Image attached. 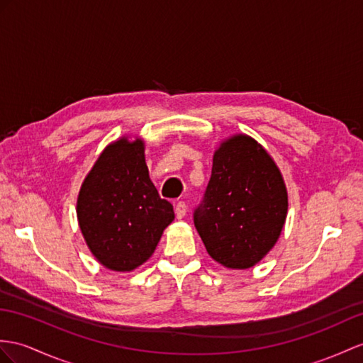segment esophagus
I'll return each mask as SVG.
<instances>
[{
	"label": "esophagus",
	"mask_w": 363,
	"mask_h": 363,
	"mask_svg": "<svg viewBox=\"0 0 363 363\" xmlns=\"http://www.w3.org/2000/svg\"><path fill=\"white\" fill-rule=\"evenodd\" d=\"M175 216L177 218H183L186 216V205H184V201H179L175 205Z\"/></svg>",
	"instance_id": "34e87169"
}]
</instances>
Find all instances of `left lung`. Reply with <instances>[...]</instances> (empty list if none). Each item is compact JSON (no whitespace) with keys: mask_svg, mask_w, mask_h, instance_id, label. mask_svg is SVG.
<instances>
[{"mask_svg":"<svg viewBox=\"0 0 363 363\" xmlns=\"http://www.w3.org/2000/svg\"><path fill=\"white\" fill-rule=\"evenodd\" d=\"M288 194L268 152L246 135L220 145L194 225L208 254L226 268L246 269L276 245L285 225Z\"/></svg>","mask_w":363,"mask_h":363,"instance_id":"left-lung-1","label":"left lung"}]
</instances>
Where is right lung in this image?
<instances>
[{
    "mask_svg": "<svg viewBox=\"0 0 363 363\" xmlns=\"http://www.w3.org/2000/svg\"><path fill=\"white\" fill-rule=\"evenodd\" d=\"M77 216L103 267L132 271L151 257L174 208L149 179L143 141L121 138L104 149L79 189Z\"/></svg>",
    "mask_w": 363,
    "mask_h": 363,
    "instance_id": "obj_1",
    "label": "right lung"
}]
</instances>
